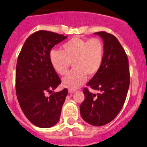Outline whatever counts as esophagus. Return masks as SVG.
Wrapping results in <instances>:
<instances>
[{
	"label": "esophagus",
	"instance_id": "esophagus-1",
	"mask_svg": "<svg viewBox=\"0 0 147 147\" xmlns=\"http://www.w3.org/2000/svg\"><path fill=\"white\" fill-rule=\"evenodd\" d=\"M75 92H76L75 90H71V89L69 90V94H72V93H74Z\"/></svg>",
	"mask_w": 147,
	"mask_h": 147
}]
</instances>
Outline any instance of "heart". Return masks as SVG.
Wrapping results in <instances>:
<instances>
[{"label": "heart", "instance_id": "b5f03b06", "mask_svg": "<svg viewBox=\"0 0 147 147\" xmlns=\"http://www.w3.org/2000/svg\"><path fill=\"white\" fill-rule=\"evenodd\" d=\"M61 49L62 51H50V61L53 69L61 76L67 74L72 63L74 70L62 79V85L66 88L71 90L79 88L86 81V76H94L101 69L105 45L99 38H73L63 44Z\"/></svg>", "mask_w": 147, "mask_h": 147}]
</instances>
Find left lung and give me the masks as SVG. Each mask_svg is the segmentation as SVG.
<instances>
[{
	"instance_id": "1",
	"label": "left lung",
	"mask_w": 147,
	"mask_h": 147,
	"mask_svg": "<svg viewBox=\"0 0 147 147\" xmlns=\"http://www.w3.org/2000/svg\"><path fill=\"white\" fill-rule=\"evenodd\" d=\"M94 34L103 40L105 56L101 69L87 86L100 92L96 95L84 88L80 113L88 123L102 126L113 121L122 109L130 86V71L127 55L118 39L105 31Z\"/></svg>"
}]
</instances>
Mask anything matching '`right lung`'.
<instances>
[{
  "mask_svg": "<svg viewBox=\"0 0 147 147\" xmlns=\"http://www.w3.org/2000/svg\"><path fill=\"white\" fill-rule=\"evenodd\" d=\"M67 36L48 31L31 34L24 44L16 67V93L20 107L28 120L42 128L59 121L67 89L47 97L61 83L50 61L51 49Z\"/></svg>",
  "mask_w": 147,
  "mask_h": 147,
  "instance_id": "right-lung-1",
  "label": "right lung"
}]
</instances>
